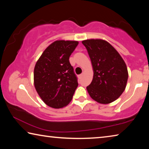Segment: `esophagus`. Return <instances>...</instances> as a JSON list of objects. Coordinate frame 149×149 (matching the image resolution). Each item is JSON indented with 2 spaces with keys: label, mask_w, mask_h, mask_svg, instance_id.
<instances>
[{
  "label": "esophagus",
  "mask_w": 149,
  "mask_h": 149,
  "mask_svg": "<svg viewBox=\"0 0 149 149\" xmlns=\"http://www.w3.org/2000/svg\"><path fill=\"white\" fill-rule=\"evenodd\" d=\"M82 76H83V74H80V75H79V79H81V77H82Z\"/></svg>",
  "instance_id": "34e87169"
}]
</instances>
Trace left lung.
Here are the masks:
<instances>
[{"label":"left lung","mask_w":149,"mask_h":149,"mask_svg":"<svg viewBox=\"0 0 149 149\" xmlns=\"http://www.w3.org/2000/svg\"><path fill=\"white\" fill-rule=\"evenodd\" d=\"M91 61L93 78L87 87L93 100L101 104L114 102L125 89L128 72L120 54L107 41L88 39L82 41Z\"/></svg>","instance_id":"1"}]
</instances>
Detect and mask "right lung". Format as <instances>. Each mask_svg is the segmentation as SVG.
Returning a JSON list of instances; mask_svg holds the SVG:
<instances>
[{
  "mask_svg": "<svg viewBox=\"0 0 149 149\" xmlns=\"http://www.w3.org/2000/svg\"><path fill=\"white\" fill-rule=\"evenodd\" d=\"M79 42L56 41L50 45L35 64L34 85L47 105L60 108L69 104L78 86L70 56Z\"/></svg>",
  "mask_w": 149,
  "mask_h": 149,
  "instance_id": "right-lung-1",
  "label": "right lung"
}]
</instances>
